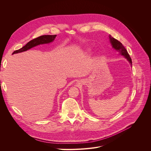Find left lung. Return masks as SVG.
Here are the masks:
<instances>
[{"label": "left lung", "instance_id": "8db88e82", "mask_svg": "<svg viewBox=\"0 0 151 151\" xmlns=\"http://www.w3.org/2000/svg\"><path fill=\"white\" fill-rule=\"evenodd\" d=\"M109 38H110V42L113 46V47H114L116 50L119 52L122 55H123L124 56H125V58H127V59L132 64V59L130 57V55H129L127 51V50L125 48V47L122 45V44L119 41H118L117 40H116V38L111 37V36H109Z\"/></svg>", "mask_w": 151, "mask_h": 151}]
</instances>
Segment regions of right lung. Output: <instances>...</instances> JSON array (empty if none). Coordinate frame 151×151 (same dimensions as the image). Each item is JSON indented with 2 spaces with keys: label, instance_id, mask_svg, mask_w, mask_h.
<instances>
[{
  "label": "right lung",
  "instance_id": "obj_1",
  "mask_svg": "<svg viewBox=\"0 0 151 151\" xmlns=\"http://www.w3.org/2000/svg\"><path fill=\"white\" fill-rule=\"evenodd\" d=\"M55 37H56V35H42L40 37H38L32 40H30L29 42H28L24 46L21 47V49L14 51L12 54H15V53L21 52L23 51H26L32 48V47H34L38 45L49 43L54 40Z\"/></svg>",
  "mask_w": 151,
  "mask_h": 151
}]
</instances>
